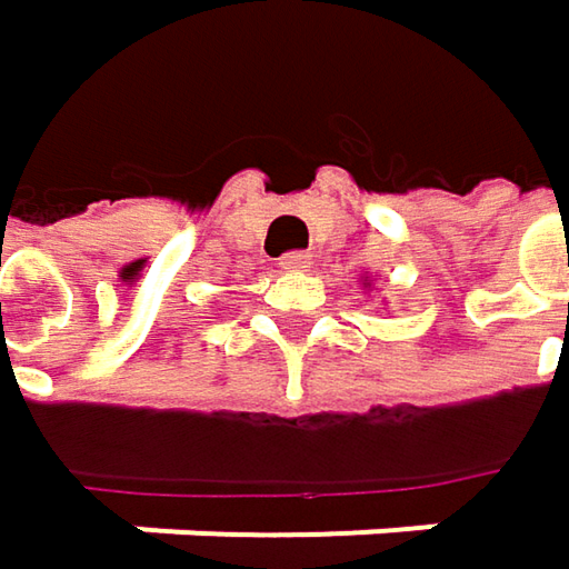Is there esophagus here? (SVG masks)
Returning <instances> with one entry per match:
<instances>
[{
	"instance_id": "34e87169",
	"label": "esophagus",
	"mask_w": 569,
	"mask_h": 569,
	"mask_svg": "<svg viewBox=\"0 0 569 569\" xmlns=\"http://www.w3.org/2000/svg\"><path fill=\"white\" fill-rule=\"evenodd\" d=\"M278 268H281V271H305L307 252H284V256L278 259Z\"/></svg>"
}]
</instances>
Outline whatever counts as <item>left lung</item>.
Masks as SVG:
<instances>
[{"instance_id": "obj_1", "label": "left lung", "mask_w": 569, "mask_h": 569, "mask_svg": "<svg viewBox=\"0 0 569 569\" xmlns=\"http://www.w3.org/2000/svg\"><path fill=\"white\" fill-rule=\"evenodd\" d=\"M362 288H372V281H369V274L362 278Z\"/></svg>"}]
</instances>
